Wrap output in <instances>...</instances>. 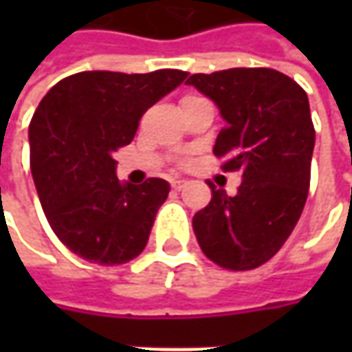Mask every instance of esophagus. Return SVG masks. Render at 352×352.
<instances>
[{
	"instance_id": "1",
	"label": "esophagus",
	"mask_w": 352,
	"mask_h": 352,
	"mask_svg": "<svg viewBox=\"0 0 352 352\" xmlns=\"http://www.w3.org/2000/svg\"><path fill=\"white\" fill-rule=\"evenodd\" d=\"M172 188L180 192V190H184V188H186V180H180V178H176V180H172Z\"/></svg>"
}]
</instances>
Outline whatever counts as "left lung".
Returning a JSON list of instances; mask_svg holds the SVG:
<instances>
[{
  "instance_id": "left-lung-1",
  "label": "left lung",
  "mask_w": 352,
  "mask_h": 352,
  "mask_svg": "<svg viewBox=\"0 0 352 352\" xmlns=\"http://www.w3.org/2000/svg\"><path fill=\"white\" fill-rule=\"evenodd\" d=\"M190 86L219 107L225 127L213 155L225 172L241 170L236 196L211 188L194 215L204 254L227 270H252L276 254L304 211L316 129L307 94L272 68L194 74Z\"/></svg>"
}]
</instances>
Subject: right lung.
<instances>
[{
  "label": "right lung",
  "instance_id": "obj_1",
  "mask_svg": "<svg viewBox=\"0 0 352 352\" xmlns=\"http://www.w3.org/2000/svg\"><path fill=\"white\" fill-rule=\"evenodd\" d=\"M186 76L78 72L38 103L29 125L31 172L48 223L74 254L113 266L146 247L170 186L162 178L121 184L113 155L133 141L142 113Z\"/></svg>",
  "mask_w": 352,
  "mask_h": 352
}]
</instances>
